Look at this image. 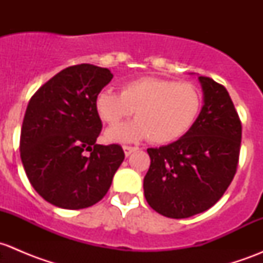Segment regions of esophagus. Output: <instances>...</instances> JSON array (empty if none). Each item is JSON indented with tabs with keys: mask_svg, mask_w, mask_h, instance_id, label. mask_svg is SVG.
I'll return each mask as SVG.
<instances>
[{
	"mask_svg": "<svg viewBox=\"0 0 263 263\" xmlns=\"http://www.w3.org/2000/svg\"><path fill=\"white\" fill-rule=\"evenodd\" d=\"M137 148H139V147H136V146H128V145H124V146H123L124 155H126V156L131 155V154L134 153V151H136Z\"/></svg>",
	"mask_w": 263,
	"mask_h": 263,
	"instance_id": "esophagus-1",
	"label": "esophagus"
}]
</instances>
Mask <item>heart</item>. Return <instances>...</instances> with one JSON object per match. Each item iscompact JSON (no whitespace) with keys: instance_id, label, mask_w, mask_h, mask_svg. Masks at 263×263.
Here are the masks:
<instances>
[{"instance_id":"b5f03b06","label":"heart","mask_w":263,"mask_h":263,"mask_svg":"<svg viewBox=\"0 0 263 263\" xmlns=\"http://www.w3.org/2000/svg\"><path fill=\"white\" fill-rule=\"evenodd\" d=\"M103 122L117 124L136 115V121L118 124L107 131L112 141L169 144L184 136L201 110V94L191 82L144 76L122 85L121 92L103 90L95 102Z\"/></svg>"}]
</instances>
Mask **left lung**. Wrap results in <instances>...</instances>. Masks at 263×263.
Listing matches in <instances>:
<instances>
[{
    "label": "left lung",
    "instance_id": "left-lung-1",
    "mask_svg": "<svg viewBox=\"0 0 263 263\" xmlns=\"http://www.w3.org/2000/svg\"><path fill=\"white\" fill-rule=\"evenodd\" d=\"M203 104L192 128L166 146L147 148L144 193L153 210L172 219L203 213L221 198L237 173L242 122L228 90L200 76Z\"/></svg>",
    "mask_w": 263,
    "mask_h": 263
}]
</instances>
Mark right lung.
I'll use <instances>...</instances> for the list:
<instances>
[{"label": "right lung", "instance_id": "add662e5", "mask_svg": "<svg viewBox=\"0 0 263 263\" xmlns=\"http://www.w3.org/2000/svg\"><path fill=\"white\" fill-rule=\"evenodd\" d=\"M113 79L108 68L70 66L42 85L24 116L20 156L29 182L57 208L99 202L124 159L121 145H98L102 121L95 102Z\"/></svg>", "mask_w": 263, "mask_h": 263}]
</instances>
